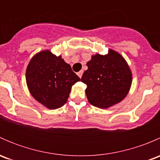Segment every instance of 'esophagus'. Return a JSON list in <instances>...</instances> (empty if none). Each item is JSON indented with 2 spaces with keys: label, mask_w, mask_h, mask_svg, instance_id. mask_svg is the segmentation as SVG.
<instances>
[{
  "label": "esophagus",
  "mask_w": 160,
  "mask_h": 160,
  "mask_svg": "<svg viewBox=\"0 0 160 160\" xmlns=\"http://www.w3.org/2000/svg\"><path fill=\"white\" fill-rule=\"evenodd\" d=\"M77 75H78V77H80V78H81V77H82V75H83V70L79 71V72H77Z\"/></svg>",
  "instance_id": "34e87169"
}]
</instances>
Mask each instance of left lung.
Returning <instances> with one entry per match:
<instances>
[{"mask_svg":"<svg viewBox=\"0 0 160 160\" xmlns=\"http://www.w3.org/2000/svg\"><path fill=\"white\" fill-rule=\"evenodd\" d=\"M81 81L86 83V95L90 104L108 108L125 99L132 83L128 62L119 52L108 49L106 55L96 53L87 62Z\"/></svg>","mask_w":160,"mask_h":160,"instance_id":"left-lung-1","label":"left lung"}]
</instances>
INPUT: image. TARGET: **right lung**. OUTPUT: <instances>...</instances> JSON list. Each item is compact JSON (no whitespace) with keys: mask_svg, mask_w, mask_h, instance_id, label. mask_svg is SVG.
<instances>
[{"mask_svg":"<svg viewBox=\"0 0 160 160\" xmlns=\"http://www.w3.org/2000/svg\"><path fill=\"white\" fill-rule=\"evenodd\" d=\"M25 79L31 95L51 110L59 108L67 103L72 86L80 80L62 56H56L49 49L32 56Z\"/></svg>","mask_w":160,"mask_h":160,"instance_id":"add662e5","label":"right lung"}]
</instances>
